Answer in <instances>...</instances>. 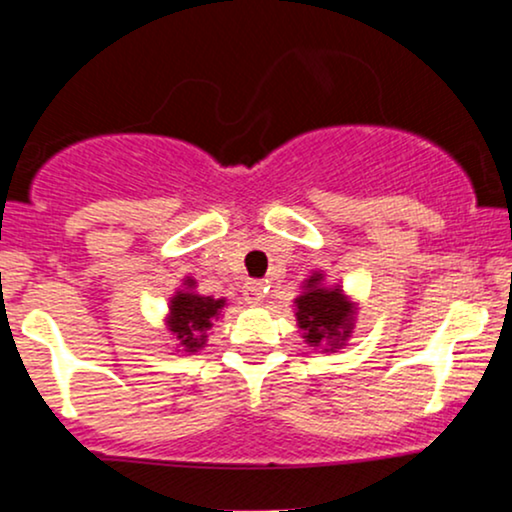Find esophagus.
<instances>
[{
	"label": "esophagus",
	"mask_w": 512,
	"mask_h": 512,
	"mask_svg": "<svg viewBox=\"0 0 512 512\" xmlns=\"http://www.w3.org/2000/svg\"><path fill=\"white\" fill-rule=\"evenodd\" d=\"M243 296L250 305H260L262 298H264V284H262V281H248V284L243 286Z\"/></svg>",
	"instance_id": "34e87169"
}]
</instances>
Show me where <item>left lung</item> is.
I'll use <instances>...</instances> for the list:
<instances>
[{"instance_id":"1","label":"left lung","mask_w":512,"mask_h":512,"mask_svg":"<svg viewBox=\"0 0 512 512\" xmlns=\"http://www.w3.org/2000/svg\"><path fill=\"white\" fill-rule=\"evenodd\" d=\"M322 276H310L308 289L303 296L296 298L298 305V325H301L305 342L310 346H317L325 339L349 337L351 330V305L344 298L339 289H322L320 286ZM332 349L337 346L332 344Z\"/></svg>"}]
</instances>
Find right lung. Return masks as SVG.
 <instances>
[{
  "instance_id": "right-lung-1",
  "label": "right lung",
  "mask_w": 512,
  "mask_h": 512,
  "mask_svg": "<svg viewBox=\"0 0 512 512\" xmlns=\"http://www.w3.org/2000/svg\"><path fill=\"white\" fill-rule=\"evenodd\" d=\"M187 286H192V281H187ZM223 303V298L199 296L195 291H180L170 301V332L178 334L182 349L197 351L204 344L207 330L221 313Z\"/></svg>"
}]
</instances>
